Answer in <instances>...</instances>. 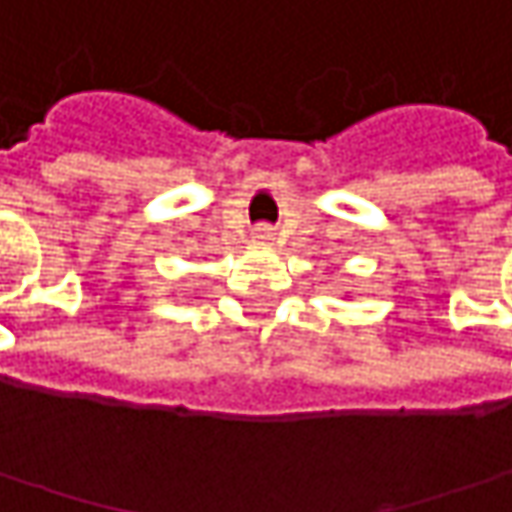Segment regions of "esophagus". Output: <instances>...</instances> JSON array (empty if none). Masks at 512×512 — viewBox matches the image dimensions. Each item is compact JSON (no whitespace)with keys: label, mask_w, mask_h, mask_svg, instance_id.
Masks as SVG:
<instances>
[{"label":"esophagus","mask_w":512,"mask_h":512,"mask_svg":"<svg viewBox=\"0 0 512 512\" xmlns=\"http://www.w3.org/2000/svg\"><path fill=\"white\" fill-rule=\"evenodd\" d=\"M252 237H255V243H260V246H269V243H275V228L272 225H257Z\"/></svg>","instance_id":"esophagus-1"}]
</instances>
